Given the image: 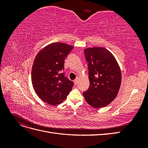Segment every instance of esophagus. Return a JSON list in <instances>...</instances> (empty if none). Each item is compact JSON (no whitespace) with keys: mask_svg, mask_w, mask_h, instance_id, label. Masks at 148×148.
<instances>
[{"mask_svg":"<svg viewBox=\"0 0 148 148\" xmlns=\"http://www.w3.org/2000/svg\"><path fill=\"white\" fill-rule=\"evenodd\" d=\"M73 82H74V84H75V85H77V84H78V79H75Z\"/></svg>","mask_w":148,"mask_h":148,"instance_id":"obj_1","label":"esophagus"}]
</instances>
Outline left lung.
Returning a JSON list of instances; mask_svg holds the SVG:
<instances>
[{
  "label": "left lung",
  "instance_id": "1",
  "mask_svg": "<svg viewBox=\"0 0 148 148\" xmlns=\"http://www.w3.org/2000/svg\"><path fill=\"white\" fill-rule=\"evenodd\" d=\"M88 62L89 87L83 92L85 100L94 108L109 104L118 95L122 75L117 60L104 47L85 49Z\"/></svg>",
  "mask_w": 148,
  "mask_h": 148
}]
</instances>
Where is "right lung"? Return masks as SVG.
<instances>
[{
    "label": "right lung",
    "instance_id": "obj_1",
    "mask_svg": "<svg viewBox=\"0 0 148 148\" xmlns=\"http://www.w3.org/2000/svg\"><path fill=\"white\" fill-rule=\"evenodd\" d=\"M73 46L55 42L44 47L36 56L31 79L34 90L43 101L57 105L65 100L73 82L65 77L64 60Z\"/></svg>",
    "mask_w": 148,
    "mask_h": 148
}]
</instances>
